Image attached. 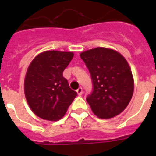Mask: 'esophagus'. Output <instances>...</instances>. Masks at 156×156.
I'll return each mask as SVG.
<instances>
[{
	"mask_svg": "<svg viewBox=\"0 0 156 156\" xmlns=\"http://www.w3.org/2000/svg\"><path fill=\"white\" fill-rule=\"evenodd\" d=\"M76 92H77V94H79V95H82V94H83V88L82 87H79L76 90Z\"/></svg>",
	"mask_w": 156,
	"mask_h": 156,
	"instance_id": "obj_1",
	"label": "esophagus"
}]
</instances>
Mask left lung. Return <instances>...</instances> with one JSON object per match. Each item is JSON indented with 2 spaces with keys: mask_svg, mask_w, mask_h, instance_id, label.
I'll list each match as a JSON object with an SVG mask.
<instances>
[{
  "mask_svg": "<svg viewBox=\"0 0 156 156\" xmlns=\"http://www.w3.org/2000/svg\"><path fill=\"white\" fill-rule=\"evenodd\" d=\"M80 58L91 77L93 89L86 99L94 113L102 119L119 115L133 93V76L126 59L105 48L82 52Z\"/></svg>",
  "mask_w": 156,
  "mask_h": 156,
  "instance_id": "8db88e82",
  "label": "left lung"
}]
</instances>
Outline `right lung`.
Here are the masks:
<instances>
[{
	"instance_id": "obj_1",
	"label": "right lung",
	"mask_w": 156,
	"mask_h": 156,
	"mask_svg": "<svg viewBox=\"0 0 156 156\" xmlns=\"http://www.w3.org/2000/svg\"><path fill=\"white\" fill-rule=\"evenodd\" d=\"M73 58V52L48 51L37 55L29 66L25 94L31 110L40 118L60 119L76 97L62 74Z\"/></svg>"
}]
</instances>
